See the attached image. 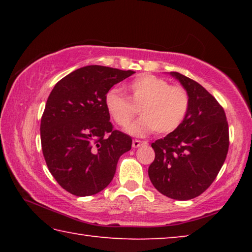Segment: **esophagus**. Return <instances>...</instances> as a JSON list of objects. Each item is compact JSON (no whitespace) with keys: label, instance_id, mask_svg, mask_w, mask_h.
<instances>
[{"label":"esophagus","instance_id":"obj_1","mask_svg":"<svg viewBox=\"0 0 252 252\" xmlns=\"http://www.w3.org/2000/svg\"><path fill=\"white\" fill-rule=\"evenodd\" d=\"M142 144H148V142L146 141H140V140H133L132 141V148H139L140 146H142Z\"/></svg>","mask_w":252,"mask_h":252}]
</instances>
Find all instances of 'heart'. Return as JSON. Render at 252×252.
Instances as JSON below:
<instances>
[{
	"label": "heart",
	"instance_id": "1",
	"mask_svg": "<svg viewBox=\"0 0 252 252\" xmlns=\"http://www.w3.org/2000/svg\"><path fill=\"white\" fill-rule=\"evenodd\" d=\"M132 103L117 90L111 89L104 96L106 111L119 126L126 127L138 113L142 117L129 127L134 135H147L156 131L168 134L185 121L190 109L187 89L171 85L169 81L152 74H142L126 85Z\"/></svg>",
	"mask_w": 252,
	"mask_h": 252
}]
</instances>
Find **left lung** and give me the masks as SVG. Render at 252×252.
Returning a JSON list of instances; mask_svg holds the SVG:
<instances>
[{
	"label": "left lung",
	"mask_w": 252,
	"mask_h": 252,
	"mask_svg": "<svg viewBox=\"0 0 252 252\" xmlns=\"http://www.w3.org/2000/svg\"><path fill=\"white\" fill-rule=\"evenodd\" d=\"M171 75L189 92L190 109L176 131L151 144L156 157L148 173L162 194L190 200L218 176L229 149V126L223 108L202 85L178 72Z\"/></svg>",
	"instance_id": "left-lung-1"
}]
</instances>
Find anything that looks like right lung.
Returning a JSON list of instances; mask_svg holds the SVG:
<instances>
[{"label":"right lung","instance_id":"right-lung-1","mask_svg":"<svg viewBox=\"0 0 252 252\" xmlns=\"http://www.w3.org/2000/svg\"><path fill=\"white\" fill-rule=\"evenodd\" d=\"M133 71L88 65L55 84L41 118V146L49 171L67 192L87 197L112 181L132 139L113 129L104 96Z\"/></svg>","mask_w":252,"mask_h":252}]
</instances>
